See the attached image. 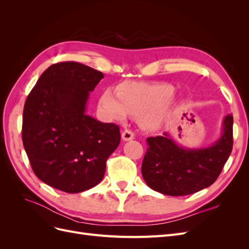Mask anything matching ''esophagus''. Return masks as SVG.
<instances>
[{
  "label": "esophagus",
  "mask_w": 249,
  "mask_h": 249,
  "mask_svg": "<svg viewBox=\"0 0 249 249\" xmlns=\"http://www.w3.org/2000/svg\"><path fill=\"white\" fill-rule=\"evenodd\" d=\"M134 137H135V135H134V133L131 130H126L125 129L122 133V138H123L124 141H130V140L134 139Z\"/></svg>",
  "instance_id": "obj_1"
}]
</instances>
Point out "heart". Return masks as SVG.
Returning <instances> with one entry per match:
<instances>
[{
    "instance_id": "1",
    "label": "heart",
    "mask_w": 249,
    "mask_h": 249,
    "mask_svg": "<svg viewBox=\"0 0 249 249\" xmlns=\"http://www.w3.org/2000/svg\"><path fill=\"white\" fill-rule=\"evenodd\" d=\"M173 86L164 83H126L119 91L104 90L100 99L103 115L110 120L124 122L130 114L139 115V125L145 131H157L171 115L170 100L175 95Z\"/></svg>"
}]
</instances>
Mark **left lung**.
Instances as JSON below:
<instances>
[{
	"label": "left lung",
	"mask_w": 249,
	"mask_h": 249,
	"mask_svg": "<svg viewBox=\"0 0 249 249\" xmlns=\"http://www.w3.org/2000/svg\"><path fill=\"white\" fill-rule=\"evenodd\" d=\"M232 115L224 117L220 138L211 146H179L168 133L149 137L141 172L147 186L170 196L198 192L212 185L232 148Z\"/></svg>",
	"instance_id": "left-lung-1"
}]
</instances>
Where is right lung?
I'll return each instance as SVG.
<instances>
[{
	"label": "right lung",
	"mask_w": 249,
	"mask_h": 249,
	"mask_svg": "<svg viewBox=\"0 0 249 249\" xmlns=\"http://www.w3.org/2000/svg\"><path fill=\"white\" fill-rule=\"evenodd\" d=\"M104 74L69 61L51 65L29 93L21 137L30 164L43 183L67 193L99 184L120 142L119 126L86 114L89 92Z\"/></svg>",
	"instance_id": "right-lung-1"
}]
</instances>
